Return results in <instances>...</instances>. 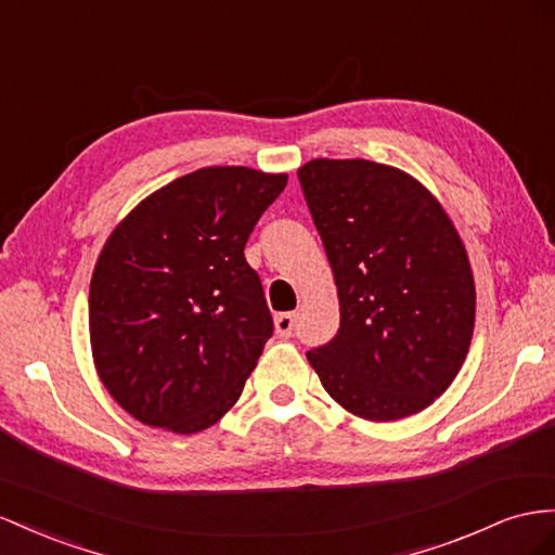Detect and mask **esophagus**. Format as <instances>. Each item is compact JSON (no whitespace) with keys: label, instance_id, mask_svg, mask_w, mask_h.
Listing matches in <instances>:
<instances>
[{"label":"esophagus","instance_id":"esophagus-1","mask_svg":"<svg viewBox=\"0 0 555 555\" xmlns=\"http://www.w3.org/2000/svg\"><path fill=\"white\" fill-rule=\"evenodd\" d=\"M294 326H296V314L294 312H280V314H275V332L282 338L294 336Z\"/></svg>","mask_w":555,"mask_h":555}]
</instances>
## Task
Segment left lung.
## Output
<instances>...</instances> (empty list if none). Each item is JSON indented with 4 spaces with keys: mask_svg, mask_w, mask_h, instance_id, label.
I'll list each match as a JSON object with an SVG mask.
<instances>
[{
    "mask_svg": "<svg viewBox=\"0 0 555 555\" xmlns=\"http://www.w3.org/2000/svg\"><path fill=\"white\" fill-rule=\"evenodd\" d=\"M298 182L340 301L338 334L308 352L343 409L389 423L441 397L469 352L467 251L431 193L364 158L310 160Z\"/></svg>",
    "mask_w": 555,
    "mask_h": 555,
    "instance_id": "1",
    "label": "left lung"
}]
</instances>
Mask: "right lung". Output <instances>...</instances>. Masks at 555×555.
<instances>
[{"label":"right lung","instance_id":"right-lung-1","mask_svg":"<svg viewBox=\"0 0 555 555\" xmlns=\"http://www.w3.org/2000/svg\"><path fill=\"white\" fill-rule=\"evenodd\" d=\"M287 175L203 168L152 193L104 245L88 294L100 380L149 427L196 434L243 395L273 318L245 245Z\"/></svg>","mask_w":555,"mask_h":555}]
</instances>
